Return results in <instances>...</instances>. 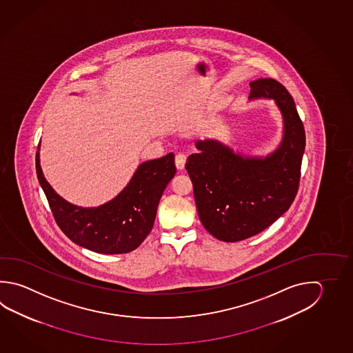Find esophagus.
<instances>
[{
    "instance_id": "esophagus-1",
    "label": "esophagus",
    "mask_w": 353,
    "mask_h": 353,
    "mask_svg": "<svg viewBox=\"0 0 353 353\" xmlns=\"http://www.w3.org/2000/svg\"><path fill=\"white\" fill-rule=\"evenodd\" d=\"M185 154L179 153L175 155V165H176V169H178V170H183V169H184V167H185Z\"/></svg>"
}]
</instances>
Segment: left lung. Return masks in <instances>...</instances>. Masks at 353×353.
Segmentation results:
<instances>
[{
    "instance_id": "1",
    "label": "left lung",
    "mask_w": 353,
    "mask_h": 353,
    "mask_svg": "<svg viewBox=\"0 0 353 353\" xmlns=\"http://www.w3.org/2000/svg\"><path fill=\"white\" fill-rule=\"evenodd\" d=\"M249 101L272 99L283 123L281 143L265 157L234 152L216 139L195 141L186 161L200 221L225 243L254 236L289 210L299 190L306 137L294 98L272 78L250 83Z\"/></svg>"
}]
</instances>
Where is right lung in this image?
<instances>
[{
    "label": "right lung",
    "mask_w": 353,
    "mask_h": 353,
    "mask_svg": "<svg viewBox=\"0 0 353 353\" xmlns=\"http://www.w3.org/2000/svg\"><path fill=\"white\" fill-rule=\"evenodd\" d=\"M36 153V172L59 229L74 244L98 254L135 250L152 231L157 209L169 181L176 173L174 154L147 161L116 198L97 208H82L64 200L46 180Z\"/></svg>",
    "instance_id": "add662e5"
}]
</instances>
